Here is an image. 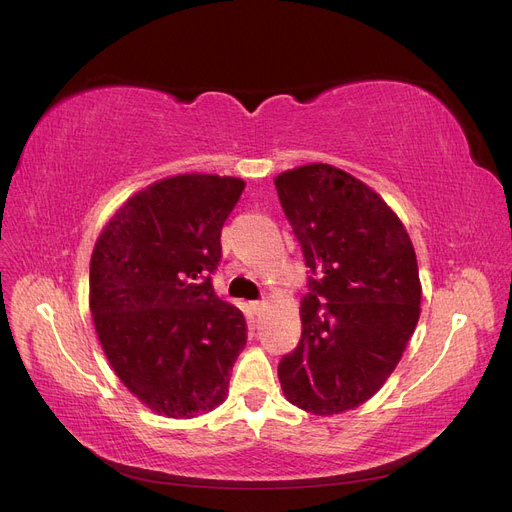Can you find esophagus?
Segmentation results:
<instances>
[{
  "label": "esophagus",
  "instance_id": "34e87169",
  "mask_svg": "<svg viewBox=\"0 0 512 512\" xmlns=\"http://www.w3.org/2000/svg\"><path fill=\"white\" fill-rule=\"evenodd\" d=\"M264 304H267L264 300H256V302H252V309H254V313H260V311L264 309Z\"/></svg>",
  "mask_w": 512,
  "mask_h": 512
}]
</instances>
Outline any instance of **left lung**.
Masks as SVG:
<instances>
[{"label": "left lung", "mask_w": 512, "mask_h": 512, "mask_svg": "<svg viewBox=\"0 0 512 512\" xmlns=\"http://www.w3.org/2000/svg\"><path fill=\"white\" fill-rule=\"evenodd\" d=\"M275 187L311 269L302 336L279 382L300 410L342 414L378 393L416 330L414 245L378 193L327 163L283 172Z\"/></svg>", "instance_id": "left-lung-1"}]
</instances>
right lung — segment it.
Listing matches in <instances>:
<instances>
[{"mask_svg": "<svg viewBox=\"0 0 512 512\" xmlns=\"http://www.w3.org/2000/svg\"><path fill=\"white\" fill-rule=\"evenodd\" d=\"M231 176L180 174L142 189L102 229L90 260V311L113 372L168 418L212 412L248 340L216 296L220 231L243 193Z\"/></svg>", "mask_w": 512, "mask_h": 512, "instance_id": "right-lung-1", "label": "right lung"}]
</instances>
